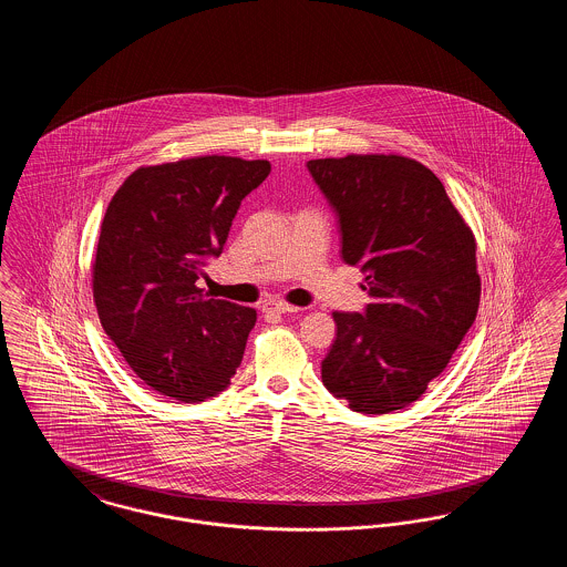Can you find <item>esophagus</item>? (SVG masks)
Masks as SVG:
<instances>
[{
  "instance_id": "obj_1",
  "label": "esophagus",
  "mask_w": 567,
  "mask_h": 567,
  "mask_svg": "<svg viewBox=\"0 0 567 567\" xmlns=\"http://www.w3.org/2000/svg\"><path fill=\"white\" fill-rule=\"evenodd\" d=\"M297 310H299L297 306L285 303L280 299H270V301L264 303V312H268V315H289V312H297Z\"/></svg>"
}]
</instances>
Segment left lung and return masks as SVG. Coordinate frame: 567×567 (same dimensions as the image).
I'll list each match as a JSON object with an SVG mask.
<instances>
[{
	"label": "left lung",
	"mask_w": 567,
	"mask_h": 567,
	"mask_svg": "<svg viewBox=\"0 0 567 567\" xmlns=\"http://www.w3.org/2000/svg\"><path fill=\"white\" fill-rule=\"evenodd\" d=\"M306 167L338 216L344 264L365 274L372 297L363 312H333L323 384L354 412L402 410L442 374L476 319L474 234L423 163L349 155Z\"/></svg>",
	"instance_id": "1"
}]
</instances>
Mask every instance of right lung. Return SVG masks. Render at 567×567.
Returning <instances> with one entry per match:
<instances>
[{
  "instance_id": "right-lung-1",
  "label": "right lung",
  "mask_w": 567,
  "mask_h": 567,
  "mask_svg": "<svg viewBox=\"0 0 567 567\" xmlns=\"http://www.w3.org/2000/svg\"><path fill=\"white\" fill-rule=\"evenodd\" d=\"M270 169L218 155L148 165L109 204L93 264L97 315L137 378L162 395L210 400L243 363L257 312L204 293L197 280Z\"/></svg>"
}]
</instances>
